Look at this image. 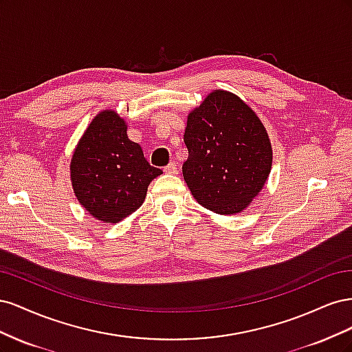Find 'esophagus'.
I'll use <instances>...</instances> for the list:
<instances>
[{"label": "esophagus", "instance_id": "1", "mask_svg": "<svg viewBox=\"0 0 352 352\" xmlns=\"http://www.w3.org/2000/svg\"><path fill=\"white\" fill-rule=\"evenodd\" d=\"M164 172L166 173H170V175H177L179 168H177V164L175 162H170L166 167H164Z\"/></svg>", "mask_w": 352, "mask_h": 352}]
</instances>
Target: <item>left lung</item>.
<instances>
[{"instance_id": "8db88e82", "label": "left lung", "mask_w": 352, "mask_h": 352, "mask_svg": "<svg viewBox=\"0 0 352 352\" xmlns=\"http://www.w3.org/2000/svg\"><path fill=\"white\" fill-rule=\"evenodd\" d=\"M184 179L202 207L238 214L257 197L272 170V142L258 116L238 95L214 89L188 114Z\"/></svg>"}]
</instances>
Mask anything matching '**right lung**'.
Here are the masks:
<instances>
[{"label":"right lung","instance_id":"obj_1","mask_svg":"<svg viewBox=\"0 0 352 352\" xmlns=\"http://www.w3.org/2000/svg\"><path fill=\"white\" fill-rule=\"evenodd\" d=\"M163 172L146 162L140 144L114 110H102L83 132L70 160L73 192L92 217L117 223L145 201L148 185Z\"/></svg>","mask_w":352,"mask_h":352}]
</instances>
